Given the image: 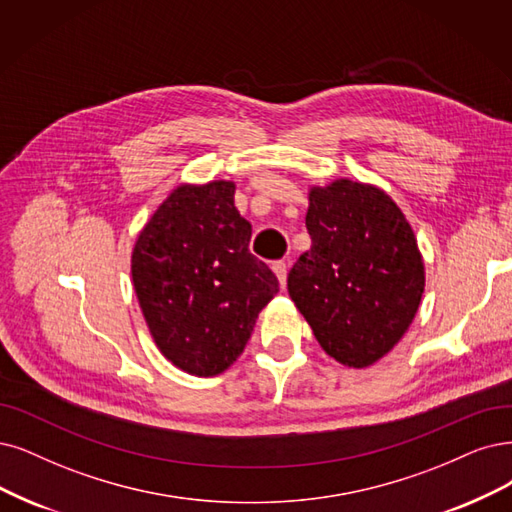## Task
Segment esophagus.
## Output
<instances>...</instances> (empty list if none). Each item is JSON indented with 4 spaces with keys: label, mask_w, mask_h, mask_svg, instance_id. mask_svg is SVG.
<instances>
[{
    "label": "esophagus",
    "mask_w": 512,
    "mask_h": 512,
    "mask_svg": "<svg viewBox=\"0 0 512 512\" xmlns=\"http://www.w3.org/2000/svg\"><path fill=\"white\" fill-rule=\"evenodd\" d=\"M272 270H274V274H276V278L280 282V287L285 289V285H287V263L285 261H274L272 263Z\"/></svg>",
    "instance_id": "esophagus-1"
}]
</instances>
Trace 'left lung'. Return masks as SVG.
Returning a JSON list of instances; mask_svg holds the SVG:
<instances>
[{
	"label": "left lung",
	"mask_w": 512,
	"mask_h": 512,
	"mask_svg": "<svg viewBox=\"0 0 512 512\" xmlns=\"http://www.w3.org/2000/svg\"><path fill=\"white\" fill-rule=\"evenodd\" d=\"M310 251L287 287L337 363L380 361L409 329L424 293V261L401 208L380 187L337 179L310 189Z\"/></svg>",
	"instance_id": "obj_1"
}]
</instances>
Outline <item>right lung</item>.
<instances>
[{
  "label": "right lung",
  "mask_w": 512,
  "mask_h": 512,
  "mask_svg": "<svg viewBox=\"0 0 512 512\" xmlns=\"http://www.w3.org/2000/svg\"><path fill=\"white\" fill-rule=\"evenodd\" d=\"M236 185H179L151 215L132 251L145 323L175 367L208 377L230 367L257 314L278 293L274 272L251 255V223Z\"/></svg>",
  "instance_id": "add662e5"
}]
</instances>
